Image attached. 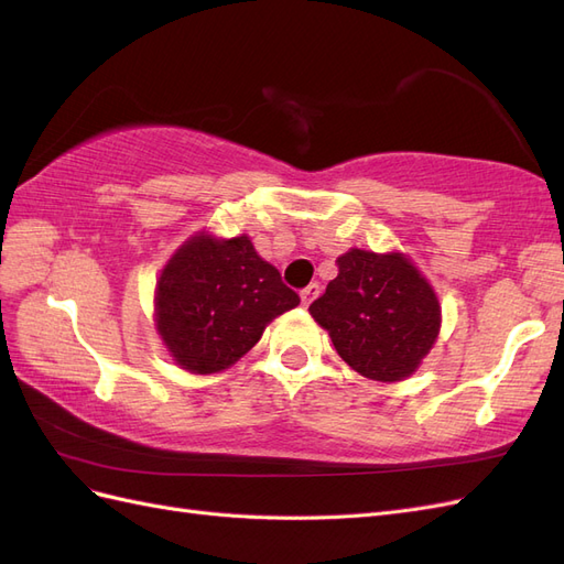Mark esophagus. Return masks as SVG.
Instances as JSON below:
<instances>
[{
	"label": "esophagus",
	"mask_w": 564,
	"mask_h": 564,
	"mask_svg": "<svg viewBox=\"0 0 564 564\" xmlns=\"http://www.w3.org/2000/svg\"><path fill=\"white\" fill-rule=\"evenodd\" d=\"M317 296H319V284H317V282H311L308 286L301 289V301H303V305H311Z\"/></svg>",
	"instance_id": "obj_1"
}]
</instances>
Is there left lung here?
Returning a JSON list of instances; mask_svg holds the SVG:
<instances>
[{"label":"left lung","instance_id":"obj_1","mask_svg":"<svg viewBox=\"0 0 564 564\" xmlns=\"http://www.w3.org/2000/svg\"><path fill=\"white\" fill-rule=\"evenodd\" d=\"M336 265L338 275L311 303V315L355 371L373 381H402L440 332L431 284L400 253L352 249Z\"/></svg>","mask_w":564,"mask_h":564}]
</instances>
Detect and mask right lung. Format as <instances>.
Masks as SVG:
<instances>
[{
  "label": "right lung",
  "instance_id": "add662e5",
  "mask_svg": "<svg viewBox=\"0 0 564 564\" xmlns=\"http://www.w3.org/2000/svg\"><path fill=\"white\" fill-rule=\"evenodd\" d=\"M158 332L183 369L214 373L251 350L270 319L301 303L249 237L197 235L158 282Z\"/></svg>",
  "mask_w": 564,
  "mask_h": 564
}]
</instances>
